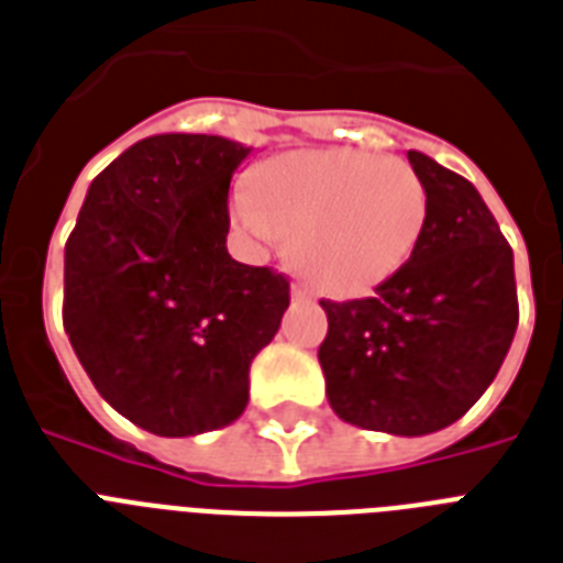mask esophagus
<instances>
[{
    "mask_svg": "<svg viewBox=\"0 0 563 563\" xmlns=\"http://www.w3.org/2000/svg\"><path fill=\"white\" fill-rule=\"evenodd\" d=\"M291 300H300V303H312V291L306 289V286H300V283H295V286H291Z\"/></svg>",
    "mask_w": 563,
    "mask_h": 563,
    "instance_id": "34e87169",
    "label": "esophagus"
}]
</instances>
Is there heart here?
I'll return each mask as SVG.
<instances>
[{
	"label": "heart",
	"instance_id": "heart-1",
	"mask_svg": "<svg viewBox=\"0 0 563 563\" xmlns=\"http://www.w3.org/2000/svg\"><path fill=\"white\" fill-rule=\"evenodd\" d=\"M231 219L260 242L291 240L297 272L329 297L376 291L408 266L428 225V187L405 158L297 150L260 164L231 196Z\"/></svg>",
	"mask_w": 563,
	"mask_h": 563
}]
</instances>
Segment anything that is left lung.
<instances>
[{
  "label": "left lung",
  "instance_id": "8db88e82",
  "mask_svg": "<svg viewBox=\"0 0 563 563\" xmlns=\"http://www.w3.org/2000/svg\"><path fill=\"white\" fill-rule=\"evenodd\" d=\"M408 162L428 187L413 257L364 300H321L318 361L338 419L393 437L454 424L495 382L518 329L515 257L468 178L424 153Z\"/></svg>",
  "mask_w": 563,
  "mask_h": 563
}]
</instances>
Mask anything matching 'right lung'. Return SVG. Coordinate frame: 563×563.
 I'll use <instances>...</instances> for the list:
<instances>
[{
  "label": "right lung",
  "mask_w": 563,
  "mask_h": 563,
  "mask_svg": "<svg viewBox=\"0 0 563 563\" xmlns=\"http://www.w3.org/2000/svg\"><path fill=\"white\" fill-rule=\"evenodd\" d=\"M251 147L167 132L89 185L66 242L63 327L91 385L155 437L240 419L289 280L228 254V187Z\"/></svg>",
  "instance_id": "right-lung-1"
}]
</instances>
